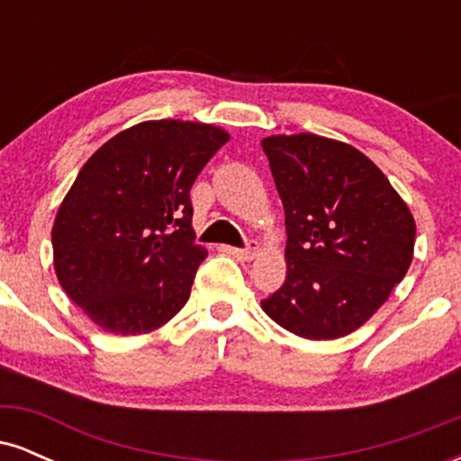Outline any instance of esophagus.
Instances as JSON below:
<instances>
[{
  "label": "esophagus",
  "mask_w": 461,
  "mask_h": 461,
  "mask_svg": "<svg viewBox=\"0 0 461 461\" xmlns=\"http://www.w3.org/2000/svg\"><path fill=\"white\" fill-rule=\"evenodd\" d=\"M258 251H260V247H258V242H253V240L242 249H231V253L240 258V260H253V258L258 256Z\"/></svg>",
  "instance_id": "1"
}]
</instances>
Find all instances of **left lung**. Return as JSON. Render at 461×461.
I'll return each instance as SVG.
<instances>
[{
	"label": "left lung",
	"mask_w": 461,
	"mask_h": 461,
	"mask_svg": "<svg viewBox=\"0 0 461 461\" xmlns=\"http://www.w3.org/2000/svg\"><path fill=\"white\" fill-rule=\"evenodd\" d=\"M285 212V282L262 301L284 330L336 340L388 301L414 258L416 223L370 158L316 134L262 139Z\"/></svg>",
	"instance_id": "left-lung-1"
}]
</instances>
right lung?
I'll list each match as a JSON object with an SVG mask.
<instances>
[{
    "label": "right lung",
    "instance_id": "add662e5",
    "mask_svg": "<svg viewBox=\"0 0 461 461\" xmlns=\"http://www.w3.org/2000/svg\"><path fill=\"white\" fill-rule=\"evenodd\" d=\"M230 134L197 121H142L88 158L51 227L54 268L84 314L140 336L186 305L208 251L194 242L190 188Z\"/></svg>",
    "mask_w": 461,
    "mask_h": 461
}]
</instances>
